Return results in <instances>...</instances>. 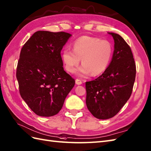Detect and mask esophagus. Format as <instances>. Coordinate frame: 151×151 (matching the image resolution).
<instances>
[{
  "label": "esophagus",
  "instance_id": "1",
  "mask_svg": "<svg viewBox=\"0 0 151 151\" xmlns=\"http://www.w3.org/2000/svg\"><path fill=\"white\" fill-rule=\"evenodd\" d=\"M75 82H76V84H77V85H81V84L82 83V80H80V79H78V78H76V79Z\"/></svg>",
  "mask_w": 151,
  "mask_h": 151
}]
</instances>
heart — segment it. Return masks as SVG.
Returning <instances> with one entry per match:
<instances>
[{
    "instance_id": "heart-1",
    "label": "heart",
    "mask_w": 151,
    "mask_h": 151,
    "mask_svg": "<svg viewBox=\"0 0 151 151\" xmlns=\"http://www.w3.org/2000/svg\"><path fill=\"white\" fill-rule=\"evenodd\" d=\"M73 50L65 48L61 52L62 60L65 69L69 73H73L82 59L83 65L79 69L78 75L86 76L91 73L96 76L106 71L109 65L113 47L108 40L83 36L74 42Z\"/></svg>"
}]
</instances>
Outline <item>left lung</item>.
Returning a JSON list of instances; mask_svg holds the SVG:
<instances>
[{
	"label": "left lung",
	"instance_id": "left-lung-1",
	"mask_svg": "<svg viewBox=\"0 0 151 151\" xmlns=\"http://www.w3.org/2000/svg\"><path fill=\"white\" fill-rule=\"evenodd\" d=\"M113 37L112 60L102 75L86 82V105L94 117L106 120L114 116L130 98L136 77V64L130 46L118 34Z\"/></svg>",
	"mask_w": 151,
	"mask_h": 151
}]
</instances>
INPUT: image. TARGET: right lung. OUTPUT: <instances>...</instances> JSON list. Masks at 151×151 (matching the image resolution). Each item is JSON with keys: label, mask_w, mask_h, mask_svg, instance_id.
Masks as SVG:
<instances>
[{"label": "right lung", "mask_w": 151, "mask_h": 151, "mask_svg": "<svg viewBox=\"0 0 151 151\" xmlns=\"http://www.w3.org/2000/svg\"><path fill=\"white\" fill-rule=\"evenodd\" d=\"M71 36L38 31L23 45L17 68L21 97L35 113L52 116L61 110L75 81L63 68L60 52Z\"/></svg>", "instance_id": "add662e5"}]
</instances>
